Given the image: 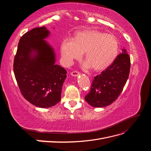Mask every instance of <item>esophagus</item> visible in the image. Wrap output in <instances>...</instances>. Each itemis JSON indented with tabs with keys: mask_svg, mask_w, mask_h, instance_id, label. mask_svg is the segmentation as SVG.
Listing matches in <instances>:
<instances>
[{
	"mask_svg": "<svg viewBox=\"0 0 151 151\" xmlns=\"http://www.w3.org/2000/svg\"><path fill=\"white\" fill-rule=\"evenodd\" d=\"M70 74H71V76H72L76 77V76H78V75L79 74V72L78 71H73V72H71Z\"/></svg>",
	"mask_w": 151,
	"mask_h": 151,
	"instance_id": "34e87169",
	"label": "esophagus"
}]
</instances>
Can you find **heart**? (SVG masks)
I'll return each instance as SVG.
<instances>
[{"label": "heart", "instance_id": "heart-1", "mask_svg": "<svg viewBox=\"0 0 151 151\" xmlns=\"http://www.w3.org/2000/svg\"><path fill=\"white\" fill-rule=\"evenodd\" d=\"M118 50L115 36L97 30L77 32L72 40H63L61 44L62 57L67 65L79 60L84 53L85 67H93L96 70H104L110 65L116 59Z\"/></svg>", "mask_w": 151, "mask_h": 151}]
</instances>
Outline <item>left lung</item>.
<instances>
[{
    "label": "left lung",
    "mask_w": 151,
    "mask_h": 151,
    "mask_svg": "<svg viewBox=\"0 0 151 151\" xmlns=\"http://www.w3.org/2000/svg\"><path fill=\"white\" fill-rule=\"evenodd\" d=\"M130 58L125 49L111 65L94 77L85 100L91 106L101 108L111 104L118 98L129 78Z\"/></svg>",
    "instance_id": "8db88e82"
}]
</instances>
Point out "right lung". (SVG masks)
<instances>
[{"instance_id": "1", "label": "right lung", "mask_w": 151, "mask_h": 151, "mask_svg": "<svg viewBox=\"0 0 151 151\" xmlns=\"http://www.w3.org/2000/svg\"><path fill=\"white\" fill-rule=\"evenodd\" d=\"M46 27L36 28L21 38L14 60V72L24 98L40 108L52 107L61 99L67 77L64 68L55 63L53 48L45 40Z\"/></svg>"}]
</instances>
